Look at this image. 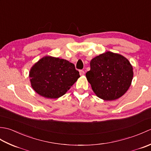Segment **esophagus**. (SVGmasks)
I'll use <instances>...</instances> for the list:
<instances>
[{
    "mask_svg": "<svg viewBox=\"0 0 151 151\" xmlns=\"http://www.w3.org/2000/svg\"><path fill=\"white\" fill-rule=\"evenodd\" d=\"M79 73H80V75H84V73H85L84 70H80Z\"/></svg>",
    "mask_w": 151,
    "mask_h": 151,
    "instance_id": "obj_1",
    "label": "esophagus"
}]
</instances>
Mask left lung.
<instances>
[{
  "label": "left lung",
  "mask_w": 151,
  "mask_h": 151,
  "mask_svg": "<svg viewBox=\"0 0 151 151\" xmlns=\"http://www.w3.org/2000/svg\"><path fill=\"white\" fill-rule=\"evenodd\" d=\"M90 67L86 78L95 93L104 101L121 97L130 86L133 68L123 56L106 52L93 58Z\"/></svg>",
  "instance_id": "left-lung-1"
}]
</instances>
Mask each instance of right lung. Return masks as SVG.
Instances as JSON below:
<instances>
[{
  "label": "right lung",
  "mask_w": 151,
  "mask_h": 151,
  "mask_svg": "<svg viewBox=\"0 0 151 151\" xmlns=\"http://www.w3.org/2000/svg\"><path fill=\"white\" fill-rule=\"evenodd\" d=\"M32 87L48 99L62 97L80 77L75 65L66 60L45 56L40 60L30 71Z\"/></svg>",
  "instance_id": "1"
}]
</instances>
